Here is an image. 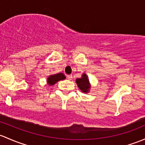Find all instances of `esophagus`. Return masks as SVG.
Returning <instances> with one entry per match:
<instances>
[{
    "label": "esophagus",
    "instance_id": "34e87169",
    "mask_svg": "<svg viewBox=\"0 0 145 145\" xmlns=\"http://www.w3.org/2000/svg\"><path fill=\"white\" fill-rule=\"evenodd\" d=\"M68 80H71L72 79V75H67V76Z\"/></svg>",
    "mask_w": 145,
    "mask_h": 145
}]
</instances>
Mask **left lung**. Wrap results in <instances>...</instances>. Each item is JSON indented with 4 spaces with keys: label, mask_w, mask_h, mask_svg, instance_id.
Here are the masks:
<instances>
[{
    "label": "left lung",
    "mask_w": 145,
    "mask_h": 145,
    "mask_svg": "<svg viewBox=\"0 0 145 145\" xmlns=\"http://www.w3.org/2000/svg\"><path fill=\"white\" fill-rule=\"evenodd\" d=\"M76 84L79 89L84 93H88L90 89V84H89V79L86 74H83L81 78H76Z\"/></svg>",
    "instance_id": "8db88e82"
}]
</instances>
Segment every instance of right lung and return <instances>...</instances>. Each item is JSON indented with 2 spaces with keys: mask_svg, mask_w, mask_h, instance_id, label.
Listing matches in <instances>:
<instances>
[{
  "mask_svg": "<svg viewBox=\"0 0 145 145\" xmlns=\"http://www.w3.org/2000/svg\"><path fill=\"white\" fill-rule=\"evenodd\" d=\"M65 76L62 73H58L56 74H53V75L49 76L47 78V83L49 85H53L56 84L59 80H62L65 79Z\"/></svg>",
  "mask_w": 145,
  "mask_h": 145,
  "instance_id": "right-lung-1",
  "label": "right lung"
}]
</instances>
